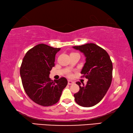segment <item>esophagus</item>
<instances>
[{"label": "esophagus", "instance_id": "34e87169", "mask_svg": "<svg viewBox=\"0 0 133 133\" xmlns=\"http://www.w3.org/2000/svg\"><path fill=\"white\" fill-rule=\"evenodd\" d=\"M74 83V82H73V81H70V80H69V81H68V84L69 85H72Z\"/></svg>", "mask_w": 133, "mask_h": 133}]
</instances>
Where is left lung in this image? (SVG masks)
Instances as JSON below:
<instances>
[{
    "instance_id": "1",
    "label": "left lung",
    "mask_w": 133,
    "mask_h": 133,
    "mask_svg": "<svg viewBox=\"0 0 133 133\" xmlns=\"http://www.w3.org/2000/svg\"><path fill=\"white\" fill-rule=\"evenodd\" d=\"M86 57V62L81 71L83 77L88 79L87 85L81 87L80 82L76 83L79 90L74 94L76 103L85 108L96 105L102 101L110 88L112 80L113 64L108 53L94 43L74 46Z\"/></svg>"
}]
</instances>
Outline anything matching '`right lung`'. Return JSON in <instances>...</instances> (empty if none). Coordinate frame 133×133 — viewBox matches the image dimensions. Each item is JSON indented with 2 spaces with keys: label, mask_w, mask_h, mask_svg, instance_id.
Segmentation results:
<instances>
[{
  "label": "right lung",
  "mask_w": 133,
  "mask_h": 133,
  "mask_svg": "<svg viewBox=\"0 0 133 133\" xmlns=\"http://www.w3.org/2000/svg\"><path fill=\"white\" fill-rule=\"evenodd\" d=\"M60 50L40 44L28 51L23 58L20 70L23 88L28 96L41 106L57 103L68 84L64 77L54 81L49 77Z\"/></svg>",
  "instance_id": "obj_1"
}]
</instances>
